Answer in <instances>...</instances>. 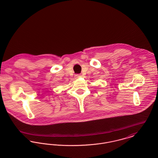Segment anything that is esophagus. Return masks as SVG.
Here are the masks:
<instances>
[{
	"label": "esophagus",
	"mask_w": 158,
	"mask_h": 158,
	"mask_svg": "<svg viewBox=\"0 0 158 158\" xmlns=\"http://www.w3.org/2000/svg\"><path fill=\"white\" fill-rule=\"evenodd\" d=\"M81 77V74H75V77H76V78H79V77Z\"/></svg>",
	"instance_id": "1"
}]
</instances>
